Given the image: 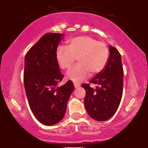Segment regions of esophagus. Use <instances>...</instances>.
Returning a JSON list of instances; mask_svg holds the SVG:
<instances>
[{
    "label": "esophagus",
    "instance_id": "obj_1",
    "mask_svg": "<svg viewBox=\"0 0 148 148\" xmlns=\"http://www.w3.org/2000/svg\"><path fill=\"white\" fill-rule=\"evenodd\" d=\"M74 87H75V88H78L80 86V84H77V83H74Z\"/></svg>",
    "mask_w": 148,
    "mask_h": 148
}]
</instances>
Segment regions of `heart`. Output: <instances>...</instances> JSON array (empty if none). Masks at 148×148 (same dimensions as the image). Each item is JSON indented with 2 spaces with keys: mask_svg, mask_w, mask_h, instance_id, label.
Wrapping results in <instances>:
<instances>
[{
  "mask_svg": "<svg viewBox=\"0 0 148 148\" xmlns=\"http://www.w3.org/2000/svg\"><path fill=\"white\" fill-rule=\"evenodd\" d=\"M110 52L107 45L102 42L88 36L73 37L67 42V47H58L56 57L61 69H68L76 62L79 64L67 73V79L74 83H80L89 75H96L104 69Z\"/></svg>",
  "mask_w": 148,
  "mask_h": 148,
  "instance_id": "obj_1",
  "label": "heart"
}]
</instances>
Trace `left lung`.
I'll use <instances>...</instances> for the list:
<instances>
[{
    "label": "left lung",
    "instance_id": "left-lung-1",
    "mask_svg": "<svg viewBox=\"0 0 148 148\" xmlns=\"http://www.w3.org/2000/svg\"><path fill=\"white\" fill-rule=\"evenodd\" d=\"M108 63L101 72L90 81L81 85L86 90L84 104L88 113L97 121L111 118L118 109L123 92L124 71L121 56L118 50L110 47ZM90 83L96 84L95 89Z\"/></svg>",
    "mask_w": 148,
    "mask_h": 148
}]
</instances>
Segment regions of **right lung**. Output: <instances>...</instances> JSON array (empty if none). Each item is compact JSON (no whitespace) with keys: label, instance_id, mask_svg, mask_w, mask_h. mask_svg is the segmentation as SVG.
I'll list each match as a JSON object with an SVG mask.
<instances>
[{"label":"right lung","instance_id":"add662e5","mask_svg":"<svg viewBox=\"0 0 148 148\" xmlns=\"http://www.w3.org/2000/svg\"><path fill=\"white\" fill-rule=\"evenodd\" d=\"M62 34H45L30 48L25 56L23 83L30 109L39 122L53 125L62 120L74 86L62 81L56 52Z\"/></svg>","mask_w":148,"mask_h":148}]
</instances>
